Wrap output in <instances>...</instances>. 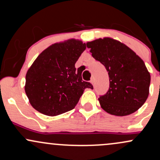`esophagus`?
I'll return each mask as SVG.
<instances>
[{
  "label": "esophagus",
  "mask_w": 160,
  "mask_h": 160,
  "mask_svg": "<svg viewBox=\"0 0 160 160\" xmlns=\"http://www.w3.org/2000/svg\"><path fill=\"white\" fill-rule=\"evenodd\" d=\"M90 82H91L92 84V85H94V83H95V80H94V78H92V79H91Z\"/></svg>",
  "instance_id": "esophagus-1"
}]
</instances>
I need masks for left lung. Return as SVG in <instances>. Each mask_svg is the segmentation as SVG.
<instances>
[{
    "mask_svg": "<svg viewBox=\"0 0 160 160\" xmlns=\"http://www.w3.org/2000/svg\"><path fill=\"white\" fill-rule=\"evenodd\" d=\"M86 46L109 76V89L98 98L101 107L110 114L120 117L138 110L148 98L150 83L143 60L127 46L112 38H100Z\"/></svg>",
    "mask_w": 160,
    "mask_h": 160,
    "instance_id": "obj_1",
    "label": "left lung"
}]
</instances>
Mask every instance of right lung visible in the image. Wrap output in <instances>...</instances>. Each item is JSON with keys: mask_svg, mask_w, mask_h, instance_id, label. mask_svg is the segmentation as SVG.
<instances>
[{"mask_svg": "<svg viewBox=\"0 0 160 160\" xmlns=\"http://www.w3.org/2000/svg\"><path fill=\"white\" fill-rule=\"evenodd\" d=\"M86 43L71 39L43 50L27 71L25 90L31 104L40 113L57 116L74 109L84 89L93 86L82 80L75 63Z\"/></svg>", "mask_w": 160, "mask_h": 160, "instance_id": "obj_1", "label": "right lung"}]
</instances>
